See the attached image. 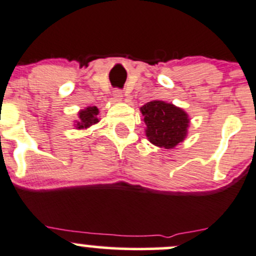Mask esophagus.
<instances>
[{
	"mask_svg": "<svg viewBox=\"0 0 256 256\" xmlns=\"http://www.w3.org/2000/svg\"><path fill=\"white\" fill-rule=\"evenodd\" d=\"M112 96H114L115 100H118V102L122 100V92H121L120 90H112Z\"/></svg>",
	"mask_w": 256,
	"mask_h": 256,
	"instance_id": "obj_1",
	"label": "esophagus"
}]
</instances>
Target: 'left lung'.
<instances>
[{
	"label": "left lung",
	"mask_w": 256,
	"mask_h": 256,
	"mask_svg": "<svg viewBox=\"0 0 256 256\" xmlns=\"http://www.w3.org/2000/svg\"><path fill=\"white\" fill-rule=\"evenodd\" d=\"M146 124L147 138L160 148H176L188 136L190 118L182 108L163 100H152L140 108Z\"/></svg>",
	"instance_id": "8db88e82"
}]
</instances>
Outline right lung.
Segmentation results:
<instances>
[{"label":"right lung","mask_w":256,"mask_h":256,"mask_svg":"<svg viewBox=\"0 0 256 256\" xmlns=\"http://www.w3.org/2000/svg\"><path fill=\"white\" fill-rule=\"evenodd\" d=\"M99 109L96 106H87L78 112V120L74 121V128L77 130H87L90 126L99 122Z\"/></svg>","instance_id":"obj_1"}]
</instances>
